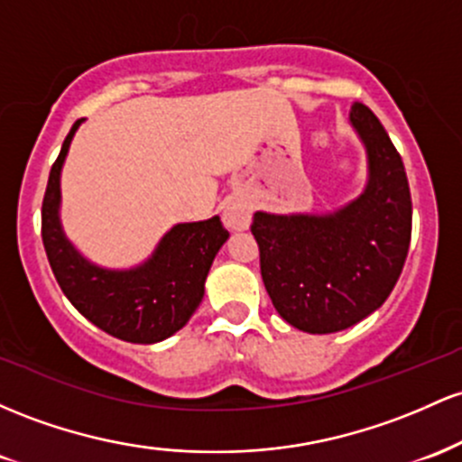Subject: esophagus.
<instances>
[{"instance_id": "34e87169", "label": "esophagus", "mask_w": 462, "mask_h": 462, "mask_svg": "<svg viewBox=\"0 0 462 462\" xmlns=\"http://www.w3.org/2000/svg\"><path fill=\"white\" fill-rule=\"evenodd\" d=\"M222 217H225V225L233 231L246 229L248 222H251V205L240 199L229 200L225 207V214H222Z\"/></svg>"}]
</instances>
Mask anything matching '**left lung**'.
Returning <instances> with one entry per match:
<instances>
[{
	"label": "left lung",
	"instance_id": "8db88e82",
	"mask_svg": "<svg viewBox=\"0 0 462 462\" xmlns=\"http://www.w3.org/2000/svg\"><path fill=\"white\" fill-rule=\"evenodd\" d=\"M349 117L369 152L365 194L328 216L257 211L251 225L274 310L310 334L346 329L375 312L411 246L412 200L402 157L369 106L354 102Z\"/></svg>",
	"mask_w": 462,
	"mask_h": 462
}]
</instances>
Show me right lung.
I'll use <instances>...</instances> for the list:
<instances>
[{
	"instance_id": "1",
	"label": "right lung",
	"mask_w": 462,
	"mask_h": 462,
	"mask_svg": "<svg viewBox=\"0 0 462 462\" xmlns=\"http://www.w3.org/2000/svg\"><path fill=\"white\" fill-rule=\"evenodd\" d=\"M78 124L80 119L51 165L41 207V237L51 273L71 305L96 328L126 343H159L183 328L199 308L207 273L229 231L217 216L176 225L154 255L134 271H105L82 259L59 222L60 168Z\"/></svg>"
}]
</instances>
